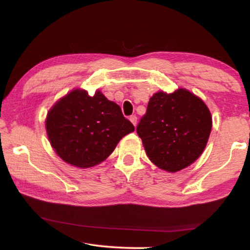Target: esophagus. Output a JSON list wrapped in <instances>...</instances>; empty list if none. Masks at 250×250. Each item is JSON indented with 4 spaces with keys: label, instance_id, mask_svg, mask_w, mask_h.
<instances>
[{
    "label": "esophagus",
    "instance_id": "34e87169",
    "mask_svg": "<svg viewBox=\"0 0 250 250\" xmlns=\"http://www.w3.org/2000/svg\"><path fill=\"white\" fill-rule=\"evenodd\" d=\"M130 121H131L132 124H133V125L135 126L136 124H137V117H136L135 115H132V116L130 117Z\"/></svg>",
    "mask_w": 250,
    "mask_h": 250
}]
</instances>
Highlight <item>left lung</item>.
I'll list each match as a JSON object with an SVG mask.
<instances>
[{"label": "left lung", "mask_w": 250, "mask_h": 250, "mask_svg": "<svg viewBox=\"0 0 250 250\" xmlns=\"http://www.w3.org/2000/svg\"><path fill=\"white\" fill-rule=\"evenodd\" d=\"M210 111L187 89L152 95L146 114L137 125L149 160L175 173L192 164L204 151L211 131Z\"/></svg>", "instance_id": "8db88e82"}]
</instances>
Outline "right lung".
Returning a JSON list of instances; mask_svg holds the SVG:
<instances>
[{
	"instance_id": "right-lung-1",
	"label": "right lung",
	"mask_w": 250,
	"mask_h": 250,
	"mask_svg": "<svg viewBox=\"0 0 250 250\" xmlns=\"http://www.w3.org/2000/svg\"><path fill=\"white\" fill-rule=\"evenodd\" d=\"M46 131L63 161L87 168L103 162L134 125L101 91L91 97L86 90L74 89L49 109Z\"/></svg>"
}]
</instances>
